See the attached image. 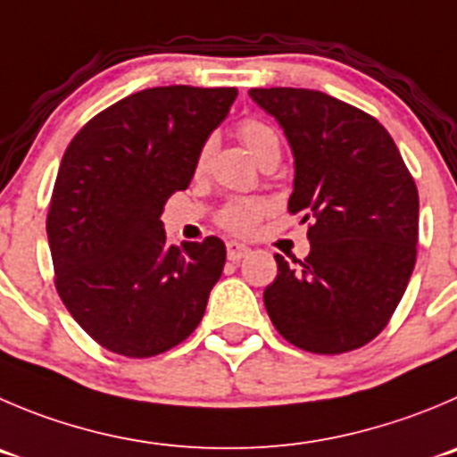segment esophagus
Masks as SVG:
<instances>
[{
  "mask_svg": "<svg viewBox=\"0 0 457 457\" xmlns=\"http://www.w3.org/2000/svg\"><path fill=\"white\" fill-rule=\"evenodd\" d=\"M249 251H251L249 246L242 245V242H236V240L226 242V255H228V260H233V262H237V260L245 258Z\"/></svg>",
  "mask_w": 457,
  "mask_h": 457,
  "instance_id": "34e87169",
  "label": "esophagus"
}]
</instances>
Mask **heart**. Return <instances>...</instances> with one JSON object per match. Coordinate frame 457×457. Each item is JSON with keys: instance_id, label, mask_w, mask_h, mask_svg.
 <instances>
[{"instance_id": "b5f03b06", "label": "heart", "mask_w": 457, "mask_h": 457, "mask_svg": "<svg viewBox=\"0 0 457 457\" xmlns=\"http://www.w3.org/2000/svg\"><path fill=\"white\" fill-rule=\"evenodd\" d=\"M240 138L245 141L246 150L255 156V161L264 154L271 147H280V141H278V134L269 128L262 120H242L240 125ZM212 143H206L202 147L197 156V172H204L208 166V159H211ZM267 212V204L258 202V199H233V202L226 204L220 211V224L228 231L237 233V236H246L258 226V221L262 220V215Z\"/></svg>"}]
</instances>
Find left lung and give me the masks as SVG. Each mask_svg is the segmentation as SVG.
Listing matches in <instances>:
<instances>
[{"label":"left lung","instance_id":"left-lung-1","mask_svg":"<svg viewBox=\"0 0 457 457\" xmlns=\"http://www.w3.org/2000/svg\"><path fill=\"white\" fill-rule=\"evenodd\" d=\"M249 96L278 120L294 154L289 212L310 221V255L264 289L273 328L316 354L370 343L402 301L417 255L420 197L384 125L323 91Z\"/></svg>","mask_w":457,"mask_h":457}]
</instances>
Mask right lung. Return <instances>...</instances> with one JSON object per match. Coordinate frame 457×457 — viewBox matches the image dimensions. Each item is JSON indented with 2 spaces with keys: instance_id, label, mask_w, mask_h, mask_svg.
I'll use <instances>...</instances> for the list:
<instances>
[{
  "instance_id": "add662e5",
  "label": "right lung",
  "mask_w": 457,
  "mask_h": 457,
  "mask_svg": "<svg viewBox=\"0 0 457 457\" xmlns=\"http://www.w3.org/2000/svg\"><path fill=\"white\" fill-rule=\"evenodd\" d=\"M236 96V87L137 91L94 116L64 152L46 217L55 289L110 352L161 354L188 338L206 312L224 242L168 245L161 212L188 188Z\"/></svg>"
}]
</instances>
